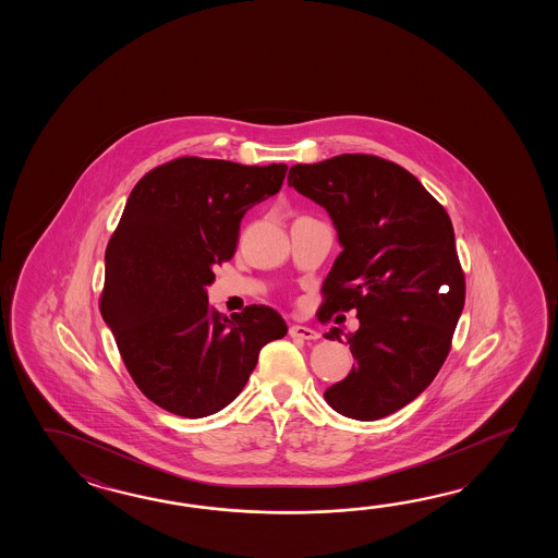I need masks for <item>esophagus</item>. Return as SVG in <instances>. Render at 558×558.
Returning a JSON list of instances; mask_svg holds the SVG:
<instances>
[{
  "label": "esophagus",
  "mask_w": 558,
  "mask_h": 558,
  "mask_svg": "<svg viewBox=\"0 0 558 558\" xmlns=\"http://www.w3.org/2000/svg\"><path fill=\"white\" fill-rule=\"evenodd\" d=\"M289 335H291V337H296V339H305V341H315V339H319V332L313 331L311 327H305V325H291Z\"/></svg>",
  "instance_id": "1"
}]
</instances>
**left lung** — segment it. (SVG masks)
Here are the masks:
<instances>
[{
	"label": "left lung",
	"mask_w": 558,
	"mask_h": 558,
	"mask_svg": "<svg viewBox=\"0 0 558 558\" xmlns=\"http://www.w3.org/2000/svg\"><path fill=\"white\" fill-rule=\"evenodd\" d=\"M289 187L320 205L343 251L323 281L319 319L356 308L359 329L325 332L356 365L325 391L356 421L403 409L437 377L464 307V275L447 211L421 181L375 155L289 169Z\"/></svg>",
	"instance_id": "left-lung-1"
}]
</instances>
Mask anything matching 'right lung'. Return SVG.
I'll return each mask as SVG.
<instances>
[{"mask_svg": "<svg viewBox=\"0 0 558 558\" xmlns=\"http://www.w3.org/2000/svg\"><path fill=\"white\" fill-rule=\"evenodd\" d=\"M287 166L179 157L131 191L106 250L101 317L143 395L202 418L238 397L265 344L287 335L271 307L227 317L209 307L214 267L238 250L253 205L283 185Z\"/></svg>", "mask_w": 558, "mask_h": 558, "instance_id": "1", "label": "right lung"}]
</instances>
